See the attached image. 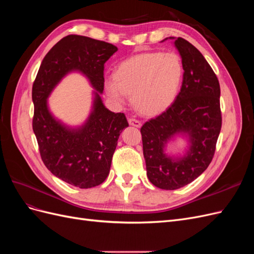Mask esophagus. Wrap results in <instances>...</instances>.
Segmentation results:
<instances>
[{"label": "esophagus", "instance_id": "obj_1", "mask_svg": "<svg viewBox=\"0 0 254 254\" xmlns=\"http://www.w3.org/2000/svg\"><path fill=\"white\" fill-rule=\"evenodd\" d=\"M128 123H129V125L137 127V128H140V127L142 126L141 121L136 120V119H133V118H129V119H128Z\"/></svg>", "mask_w": 254, "mask_h": 254}]
</instances>
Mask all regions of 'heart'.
I'll use <instances>...</instances> for the list:
<instances>
[{"instance_id": "b5f03b06", "label": "heart", "mask_w": 254, "mask_h": 254, "mask_svg": "<svg viewBox=\"0 0 254 254\" xmlns=\"http://www.w3.org/2000/svg\"><path fill=\"white\" fill-rule=\"evenodd\" d=\"M183 66L175 53L148 52L128 58L106 79L105 90L112 99L122 102L131 95L136 111L153 117L174 103L182 80Z\"/></svg>"}]
</instances>
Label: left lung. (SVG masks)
Instances as JSON below:
<instances>
[{"instance_id": "left-lung-1", "label": "left lung", "mask_w": 254, "mask_h": 254, "mask_svg": "<svg viewBox=\"0 0 254 254\" xmlns=\"http://www.w3.org/2000/svg\"><path fill=\"white\" fill-rule=\"evenodd\" d=\"M183 66V80L175 102L141 127L143 153L149 181L162 190H177L194 181L210 165L221 129L220 87L216 74L193 44L175 41ZM189 134L188 156L173 160L163 153L175 134Z\"/></svg>"}]
</instances>
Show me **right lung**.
I'll use <instances>...</instances> for the list:
<instances>
[{
    "mask_svg": "<svg viewBox=\"0 0 254 254\" xmlns=\"http://www.w3.org/2000/svg\"><path fill=\"white\" fill-rule=\"evenodd\" d=\"M118 48L79 35H68L45 55L33 84V130L48 170L71 186L90 189L102 184L110 172L121 132L128 127L124 113L105 108L98 92L95 109L82 128L70 130L48 112L46 98L67 72L78 69L92 85L104 90L105 64Z\"/></svg>",
    "mask_w": 254,
    "mask_h": 254,
    "instance_id": "1",
    "label": "right lung"
}]
</instances>
